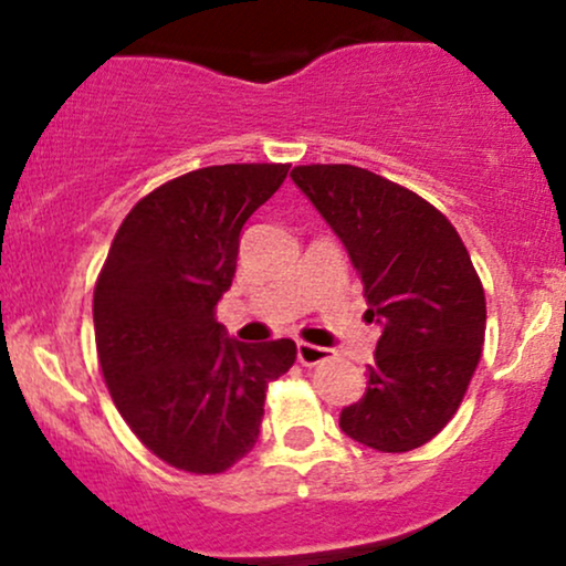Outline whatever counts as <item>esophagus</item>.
Returning <instances> with one entry per match:
<instances>
[{
  "mask_svg": "<svg viewBox=\"0 0 566 566\" xmlns=\"http://www.w3.org/2000/svg\"><path fill=\"white\" fill-rule=\"evenodd\" d=\"M333 356V350L322 346H311V343H297V361L305 367H316L322 361H327Z\"/></svg>",
  "mask_w": 566,
  "mask_h": 566,
  "instance_id": "34e87169",
  "label": "esophagus"
}]
</instances>
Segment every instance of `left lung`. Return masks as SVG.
I'll use <instances>...</instances> for the list:
<instances>
[{
  "mask_svg": "<svg viewBox=\"0 0 566 566\" xmlns=\"http://www.w3.org/2000/svg\"><path fill=\"white\" fill-rule=\"evenodd\" d=\"M346 247L382 327L367 391L340 412L378 452L423 447L452 420L484 346V287L454 226L409 188L354 165L290 172Z\"/></svg>",
  "mask_w": 566,
  "mask_h": 566,
  "instance_id": "left-lung-1",
  "label": "left lung"
}]
</instances>
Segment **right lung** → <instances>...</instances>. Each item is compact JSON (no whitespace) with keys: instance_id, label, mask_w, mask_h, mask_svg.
Instances as JSON below:
<instances>
[{"instance_id":"add662e5","label":"right lung","mask_w":566,"mask_h":566,"mask_svg":"<svg viewBox=\"0 0 566 566\" xmlns=\"http://www.w3.org/2000/svg\"><path fill=\"white\" fill-rule=\"evenodd\" d=\"M290 165H216L167 180L116 231L95 284L103 378L133 433L188 473H223L255 447L265 388L295 365L290 337L242 343L216 305L247 218Z\"/></svg>"}]
</instances>
